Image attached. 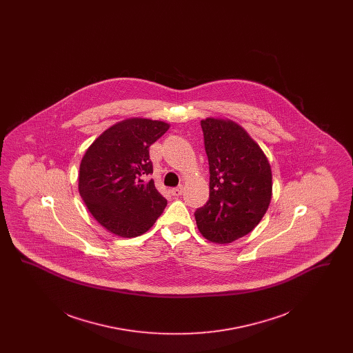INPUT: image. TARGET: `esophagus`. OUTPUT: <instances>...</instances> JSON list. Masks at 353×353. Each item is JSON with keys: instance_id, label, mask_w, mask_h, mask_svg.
I'll return each instance as SVG.
<instances>
[{"instance_id": "34e87169", "label": "esophagus", "mask_w": 353, "mask_h": 353, "mask_svg": "<svg viewBox=\"0 0 353 353\" xmlns=\"http://www.w3.org/2000/svg\"><path fill=\"white\" fill-rule=\"evenodd\" d=\"M170 193H172L173 196H181V194L184 193V188H183V185H180V186H177V188H173V189L170 190Z\"/></svg>"}]
</instances>
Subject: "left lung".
<instances>
[{
	"label": "left lung",
	"mask_w": 353,
	"mask_h": 353,
	"mask_svg": "<svg viewBox=\"0 0 353 353\" xmlns=\"http://www.w3.org/2000/svg\"><path fill=\"white\" fill-rule=\"evenodd\" d=\"M209 163V200L194 213L201 234L230 243L265 216L272 190L269 161L243 128L229 120H201Z\"/></svg>",
	"instance_id": "obj_1"
}]
</instances>
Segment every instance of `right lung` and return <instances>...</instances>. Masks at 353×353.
Wrapping results in <instances>:
<instances>
[{
	"label": "right lung",
	"mask_w": 353,
	"mask_h": 353,
	"mask_svg": "<svg viewBox=\"0 0 353 353\" xmlns=\"http://www.w3.org/2000/svg\"><path fill=\"white\" fill-rule=\"evenodd\" d=\"M164 121L128 119L91 144L79 168V193L88 210L108 232L134 238L151 229L167 200L148 176L150 147L168 131Z\"/></svg>",
	"instance_id": "add662e5"
}]
</instances>
